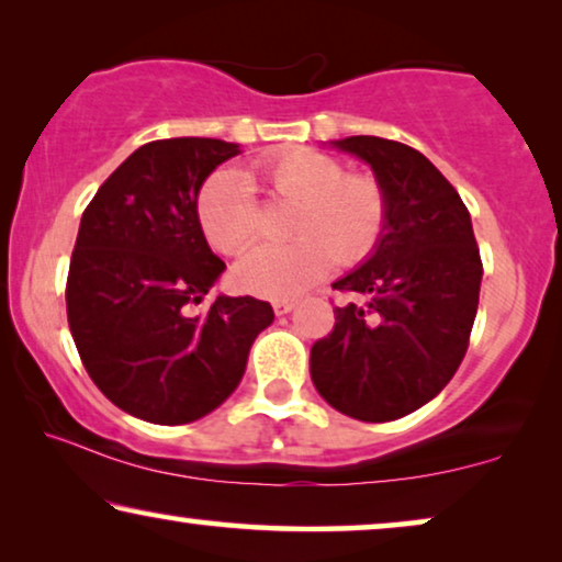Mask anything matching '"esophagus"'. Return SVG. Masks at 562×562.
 Wrapping results in <instances>:
<instances>
[{"mask_svg":"<svg viewBox=\"0 0 562 562\" xmlns=\"http://www.w3.org/2000/svg\"><path fill=\"white\" fill-rule=\"evenodd\" d=\"M297 303H295V300H274V303H272V307H274V313H278V315H284V313H290L292 311V307H295Z\"/></svg>","mask_w":562,"mask_h":562,"instance_id":"34e87169","label":"esophagus"}]
</instances>
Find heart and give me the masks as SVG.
Segmentation results:
<instances>
[{"instance_id": "b5f03b06", "label": "heart", "mask_w": 562, "mask_h": 562, "mask_svg": "<svg viewBox=\"0 0 562 562\" xmlns=\"http://www.w3.org/2000/svg\"><path fill=\"white\" fill-rule=\"evenodd\" d=\"M257 191L295 201L282 247H262L244 259L236 280L255 295L295 297L311 290L336 262L357 265L382 241L390 224V195L369 172H346L344 162L318 149H284L259 157L247 170H218L195 199V216L221 255H241L262 228Z\"/></svg>"}]
</instances>
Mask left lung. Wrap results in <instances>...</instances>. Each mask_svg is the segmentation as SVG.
I'll return each instance as SVG.
<instances>
[{
  "instance_id": "left-lung-1",
  "label": "left lung",
  "mask_w": 562,
  "mask_h": 562,
  "mask_svg": "<svg viewBox=\"0 0 562 562\" xmlns=\"http://www.w3.org/2000/svg\"><path fill=\"white\" fill-rule=\"evenodd\" d=\"M390 195V224L374 255L334 282L359 303L311 349V376L338 413L390 423L430 402L469 349L481 255L461 195L417 149L382 137H346Z\"/></svg>"
}]
</instances>
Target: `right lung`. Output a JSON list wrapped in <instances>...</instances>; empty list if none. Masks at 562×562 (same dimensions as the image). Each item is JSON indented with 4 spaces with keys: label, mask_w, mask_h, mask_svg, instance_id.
Masks as SVG:
<instances>
[{
    "label": "right lung",
    "mask_w": 562,
    "mask_h": 562,
    "mask_svg": "<svg viewBox=\"0 0 562 562\" xmlns=\"http://www.w3.org/2000/svg\"><path fill=\"white\" fill-rule=\"evenodd\" d=\"M239 145L155 139L86 205L66 282L68 326L93 384L139 420L186 425L239 386L255 338L274 321L257 297L213 300L226 270L205 244L195 199Z\"/></svg>",
    "instance_id": "add662e5"
}]
</instances>
